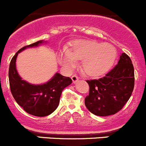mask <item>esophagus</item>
<instances>
[{
	"instance_id": "1",
	"label": "esophagus",
	"mask_w": 146,
	"mask_h": 146,
	"mask_svg": "<svg viewBox=\"0 0 146 146\" xmlns=\"http://www.w3.org/2000/svg\"><path fill=\"white\" fill-rule=\"evenodd\" d=\"M72 82L74 84L76 83V82L79 81V77H78L76 75H73L72 76Z\"/></svg>"
}]
</instances>
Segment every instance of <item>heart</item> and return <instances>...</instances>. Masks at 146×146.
Returning a JSON list of instances; mask_svg holds the SVG:
<instances>
[{"label":"heart","mask_w":146,"mask_h":146,"mask_svg":"<svg viewBox=\"0 0 146 146\" xmlns=\"http://www.w3.org/2000/svg\"><path fill=\"white\" fill-rule=\"evenodd\" d=\"M117 52L112 44L86 40L73 43L71 51L64 48L59 52L57 60L61 65L72 68L77 60H82V69L90 76H100L109 71L114 63Z\"/></svg>","instance_id":"b5f03b06"}]
</instances>
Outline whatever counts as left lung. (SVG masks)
<instances>
[{
	"mask_svg": "<svg viewBox=\"0 0 146 146\" xmlns=\"http://www.w3.org/2000/svg\"><path fill=\"white\" fill-rule=\"evenodd\" d=\"M134 80V68L131 58L122 53L118 64L106 76L86 81L89 94L85 98V106L96 116L115 114L131 97Z\"/></svg>",
	"mask_w": 146,
	"mask_h": 146,
	"instance_id": "obj_1",
	"label": "left lung"
}]
</instances>
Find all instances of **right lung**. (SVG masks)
<instances>
[{
	"label": "right lung",
	"mask_w": 146,
	"mask_h": 146,
	"mask_svg": "<svg viewBox=\"0 0 146 146\" xmlns=\"http://www.w3.org/2000/svg\"><path fill=\"white\" fill-rule=\"evenodd\" d=\"M44 42V40H40L18 50L11 60L8 72L11 93L18 104L27 113L40 117L48 116L56 110L62 90L72 82L70 77L57 72L42 84H32L21 77L16 69L18 54L25 49L38 47Z\"/></svg>",
	"instance_id": "right-lung-1"
}]
</instances>
